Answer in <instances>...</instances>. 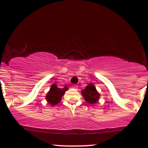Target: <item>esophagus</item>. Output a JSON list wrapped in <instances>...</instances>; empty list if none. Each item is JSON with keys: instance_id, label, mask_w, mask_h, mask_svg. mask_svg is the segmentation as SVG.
Wrapping results in <instances>:
<instances>
[{"instance_id": "esophagus-1", "label": "esophagus", "mask_w": 148, "mask_h": 148, "mask_svg": "<svg viewBox=\"0 0 148 148\" xmlns=\"http://www.w3.org/2000/svg\"><path fill=\"white\" fill-rule=\"evenodd\" d=\"M72 88H73V89H74V90H77L78 86H77V85H72Z\"/></svg>"}]
</instances>
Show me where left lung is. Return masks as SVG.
<instances>
[{
	"mask_svg": "<svg viewBox=\"0 0 148 148\" xmlns=\"http://www.w3.org/2000/svg\"><path fill=\"white\" fill-rule=\"evenodd\" d=\"M81 95L84 97L86 101L90 104L97 102L100 97L99 92L96 90L95 86L93 84H89L85 89L82 90Z\"/></svg>",
	"mask_w": 148,
	"mask_h": 148,
	"instance_id": "left-lung-1",
	"label": "left lung"
}]
</instances>
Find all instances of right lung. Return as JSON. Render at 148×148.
I'll return each mask as SVG.
<instances>
[{
    "mask_svg": "<svg viewBox=\"0 0 148 148\" xmlns=\"http://www.w3.org/2000/svg\"><path fill=\"white\" fill-rule=\"evenodd\" d=\"M67 90H68V88L67 86L60 89L58 88L55 84H53L47 94L46 99L51 106H55L61 101V98Z\"/></svg>",
    "mask_w": 148,
    "mask_h": 148,
    "instance_id": "add662e5",
    "label": "right lung"
}]
</instances>
